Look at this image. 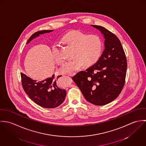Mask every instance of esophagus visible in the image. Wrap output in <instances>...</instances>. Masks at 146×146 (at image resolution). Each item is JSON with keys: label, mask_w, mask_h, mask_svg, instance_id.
Masks as SVG:
<instances>
[{"label": "esophagus", "mask_w": 146, "mask_h": 146, "mask_svg": "<svg viewBox=\"0 0 146 146\" xmlns=\"http://www.w3.org/2000/svg\"><path fill=\"white\" fill-rule=\"evenodd\" d=\"M75 74V72H72V73H69V74H68L67 75L69 76H74Z\"/></svg>", "instance_id": "obj_1"}]
</instances>
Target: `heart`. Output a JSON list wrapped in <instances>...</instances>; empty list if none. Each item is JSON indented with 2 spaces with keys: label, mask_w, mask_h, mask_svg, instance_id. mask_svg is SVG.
<instances>
[{
  "label": "heart",
  "mask_w": 146,
  "mask_h": 146,
  "mask_svg": "<svg viewBox=\"0 0 146 146\" xmlns=\"http://www.w3.org/2000/svg\"><path fill=\"white\" fill-rule=\"evenodd\" d=\"M62 40L67 45L74 47L73 60L65 63L60 69L62 73H72L79 70L83 64L90 67L98 61L103 50V43L100 36L96 34L84 33L78 30H72L66 33ZM60 45L54 44L52 53L55 62L62 64L64 60L60 54Z\"/></svg>",
  "instance_id": "obj_1"
}]
</instances>
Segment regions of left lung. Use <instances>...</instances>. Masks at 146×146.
Wrapping results in <instances>:
<instances>
[{
	"mask_svg": "<svg viewBox=\"0 0 146 146\" xmlns=\"http://www.w3.org/2000/svg\"><path fill=\"white\" fill-rule=\"evenodd\" d=\"M92 26L104 35V50L97 62L72 79L87 101L103 106L115 100L123 90L127 61L121 43L115 34L102 26Z\"/></svg>",
	"mask_w": 146,
	"mask_h": 146,
	"instance_id": "obj_1",
	"label": "left lung"
}]
</instances>
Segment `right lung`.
I'll list each match as a JSON object with an SVG mask.
<instances>
[{
  "label": "right lung",
  "mask_w": 146,
  "mask_h": 146,
  "mask_svg": "<svg viewBox=\"0 0 146 146\" xmlns=\"http://www.w3.org/2000/svg\"><path fill=\"white\" fill-rule=\"evenodd\" d=\"M52 31L53 30H41L35 33L30 36L27 44L40 34ZM21 76L23 90L29 98L38 105L44 108H54L64 102L66 92L64 89L59 88L57 85V81L60 77L62 76L61 75L56 78L53 74L52 77L39 82L33 80L22 73H21Z\"/></svg>",
  "instance_id": "1"
}]
</instances>
